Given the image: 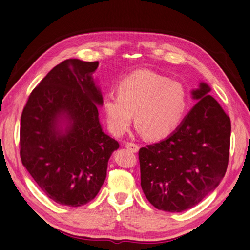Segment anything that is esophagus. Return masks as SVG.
Instances as JSON below:
<instances>
[{"label": "esophagus", "instance_id": "obj_1", "mask_svg": "<svg viewBox=\"0 0 250 250\" xmlns=\"http://www.w3.org/2000/svg\"><path fill=\"white\" fill-rule=\"evenodd\" d=\"M125 147L129 149V150H131L132 152H134V153H136L138 150H139L138 145H136L134 143H125Z\"/></svg>", "mask_w": 250, "mask_h": 250}]
</instances>
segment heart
Segmentation results:
<instances>
[{
  "mask_svg": "<svg viewBox=\"0 0 250 250\" xmlns=\"http://www.w3.org/2000/svg\"><path fill=\"white\" fill-rule=\"evenodd\" d=\"M117 91L118 95L108 94L102 100L107 125L115 135L127 131L134 113L139 132L150 139L167 137L181 124L188 104L181 83L150 70L127 75Z\"/></svg>",
  "mask_w": 250,
  "mask_h": 250,
  "instance_id": "1",
  "label": "heart"
}]
</instances>
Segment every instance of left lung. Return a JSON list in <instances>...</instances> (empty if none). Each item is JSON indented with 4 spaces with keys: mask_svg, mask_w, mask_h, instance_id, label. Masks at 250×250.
<instances>
[{
    "mask_svg": "<svg viewBox=\"0 0 250 250\" xmlns=\"http://www.w3.org/2000/svg\"><path fill=\"white\" fill-rule=\"evenodd\" d=\"M200 82L190 91L197 101L167 138L139 149L141 185L150 204L183 212L215 189L227 170L231 123Z\"/></svg>",
    "mask_w": 250,
    "mask_h": 250,
    "instance_id": "8db88e82",
    "label": "left lung"
}]
</instances>
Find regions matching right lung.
Masks as SVG:
<instances>
[{
    "label": "right lung",
    "mask_w": 250,
    "mask_h": 250,
    "mask_svg": "<svg viewBox=\"0 0 250 250\" xmlns=\"http://www.w3.org/2000/svg\"><path fill=\"white\" fill-rule=\"evenodd\" d=\"M98 66L63 61L32 91L22 112V164L59 205L81 207L94 199L119 148L99 120L103 98L94 79Z\"/></svg>",
    "instance_id": "right-lung-1"
}]
</instances>
